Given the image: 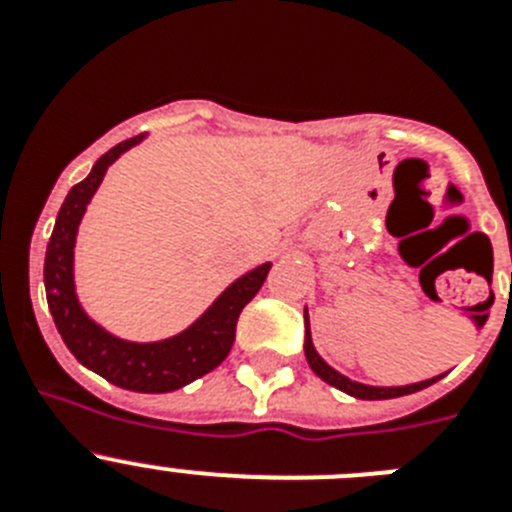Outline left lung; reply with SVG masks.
Wrapping results in <instances>:
<instances>
[{"label": "left lung", "instance_id": "8db88e82", "mask_svg": "<svg viewBox=\"0 0 512 512\" xmlns=\"http://www.w3.org/2000/svg\"><path fill=\"white\" fill-rule=\"evenodd\" d=\"M305 359H307V364H310L312 372L318 374L323 382H328L330 387H336V390L346 392V395L359 397V400H390V397L413 395V392L425 390V387H431L433 382H438V379L443 377V374H438V377L423 379V382H415V384H402V387H374V384H364V382H356V379H348L346 374H341L338 369H333V366H330L328 361H325L323 356L315 351V346H312L307 307H305Z\"/></svg>", "mask_w": 512, "mask_h": 512}]
</instances>
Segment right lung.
Listing matches in <instances>:
<instances>
[{"label": "right lung", "instance_id": "right-lung-1", "mask_svg": "<svg viewBox=\"0 0 512 512\" xmlns=\"http://www.w3.org/2000/svg\"><path fill=\"white\" fill-rule=\"evenodd\" d=\"M143 138L146 135H135V138L122 140L115 148H110L92 166L87 179H81L66 194V200L58 210L56 225H53L51 241L45 248L43 279L53 323L76 361L122 390L156 395V392L179 390L184 384L205 377L217 364H223L235 341L238 315L261 289L271 269V261L246 271L243 277L228 284L192 325H187L176 336L161 338V341H125L89 318L76 297V233H79L81 217L87 212V205L92 202L107 169L122 153L143 143Z\"/></svg>", "mask_w": 512, "mask_h": 512}]
</instances>
